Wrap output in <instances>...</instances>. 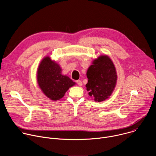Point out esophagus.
Here are the masks:
<instances>
[{"mask_svg": "<svg viewBox=\"0 0 156 156\" xmlns=\"http://www.w3.org/2000/svg\"><path fill=\"white\" fill-rule=\"evenodd\" d=\"M76 83L78 84V86H82V82H81V80H77L76 81Z\"/></svg>", "mask_w": 156, "mask_h": 156, "instance_id": "1", "label": "esophagus"}]
</instances>
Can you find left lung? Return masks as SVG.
Instances as JSON below:
<instances>
[{
    "instance_id": "8db88e82",
    "label": "left lung",
    "mask_w": 156,
    "mask_h": 156,
    "mask_svg": "<svg viewBox=\"0 0 156 156\" xmlns=\"http://www.w3.org/2000/svg\"><path fill=\"white\" fill-rule=\"evenodd\" d=\"M88 78L86 84L89 95L94 101L101 102L112 93L117 80L115 66L107 55H102L93 61L87 73Z\"/></svg>"
}]
</instances>
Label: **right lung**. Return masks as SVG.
<instances>
[{
    "label": "right lung",
    "mask_w": 156,
    "mask_h": 156,
    "mask_svg": "<svg viewBox=\"0 0 156 156\" xmlns=\"http://www.w3.org/2000/svg\"><path fill=\"white\" fill-rule=\"evenodd\" d=\"M37 78L44 94L52 101L62 98L66 91L75 84L69 76L62 75L59 65L49 57L44 58L40 63Z\"/></svg>",
    "instance_id": "obj_1"
}]
</instances>
